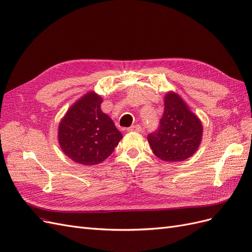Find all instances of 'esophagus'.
I'll return each mask as SVG.
<instances>
[{
    "label": "esophagus",
    "mask_w": 252,
    "mask_h": 252,
    "mask_svg": "<svg viewBox=\"0 0 252 252\" xmlns=\"http://www.w3.org/2000/svg\"><path fill=\"white\" fill-rule=\"evenodd\" d=\"M127 130L130 131V132H141L142 131V127L140 125H132V126L129 127Z\"/></svg>",
    "instance_id": "1"
}]
</instances>
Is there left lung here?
<instances>
[{
  "instance_id": "left-lung-1",
  "label": "left lung",
  "mask_w": 252,
  "mask_h": 252,
  "mask_svg": "<svg viewBox=\"0 0 252 252\" xmlns=\"http://www.w3.org/2000/svg\"><path fill=\"white\" fill-rule=\"evenodd\" d=\"M164 113L159 127L147 139L154 154L165 162H182L199 148L203 125L186 102L173 91L164 96Z\"/></svg>"
}]
</instances>
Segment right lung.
<instances>
[{
	"label": "right lung",
	"mask_w": 252,
	"mask_h": 252,
	"mask_svg": "<svg viewBox=\"0 0 252 252\" xmlns=\"http://www.w3.org/2000/svg\"><path fill=\"white\" fill-rule=\"evenodd\" d=\"M103 98L89 91L61 120L58 139L61 149L73 162L91 166L105 161L123 135L101 109Z\"/></svg>",
	"instance_id": "obj_1"
}]
</instances>
